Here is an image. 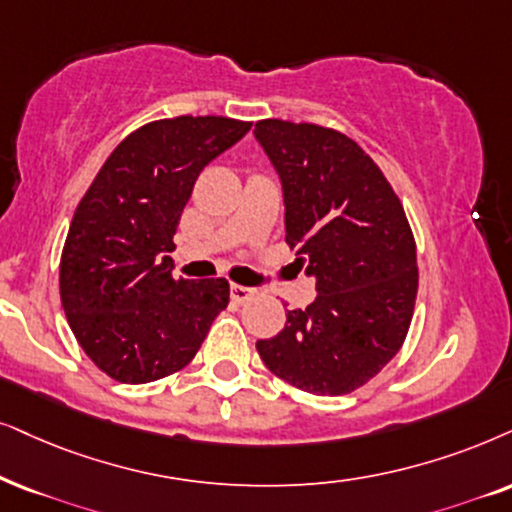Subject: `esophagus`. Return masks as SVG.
Returning <instances> with one entry per match:
<instances>
[{"mask_svg": "<svg viewBox=\"0 0 512 512\" xmlns=\"http://www.w3.org/2000/svg\"><path fill=\"white\" fill-rule=\"evenodd\" d=\"M255 295H257V290H255V288H248V286H238V283H234V286H231V300L238 302V304L248 302L250 297H255Z\"/></svg>", "mask_w": 512, "mask_h": 512, "instance_id": "1", "label": "esophagus"}]
</instances>
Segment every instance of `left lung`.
Listing matches in <instances>:
<instances>
[{"mask_svg":"<svg viewBox=\"0 0 512 512\" xmlns=\"http://www.w3.org/2000/svg\"><path fill=\"white\" fill-rule=\"evenodd\" d=\"M255 137L286 200V243L316 278L276 338L257 340L267 368L321 397L366 385L409 333L418 293L416 241L404 205L357 141L312 122L260 120Z\"/></svg>","mask_w":512,"mask_h":512,"instance_id":"1","label":"left lung"}]
</instances>
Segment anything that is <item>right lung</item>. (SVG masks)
Segmentation results:
<instances>
[{"mask_svg": "<svg viewBox=\"0 0 512 512\" xmlns=\"http://www.w3.org/2000/svg\"><path fill=\"white\" fill-rule=\"evenodd\" d=\"M252 122L179 115L115 146L84 193L61 252V304L96 368L127 385L177 373L229 304L226 278H174L177 224L203 167Z\"/></svg>", "mask_w": 512, "mask_h": 512, "instance_id": "obj_1", "label": "right lung"}]
</instances>
